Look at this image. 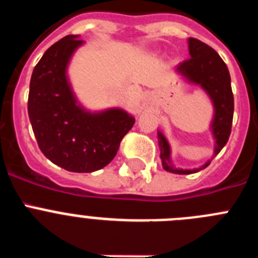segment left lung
<instances>
[{
    "mask_svg": "<svg viewBox=\"0 0 258 258\" xmlns=\"http://www.w3.org/2000/svg\"><path fill=\"white\" fill-rule=\"evenodd\" d=\"M188 52L190 58L183 60L177 66V71L183 75L191 83L202 86L212 98L214 104V120L212 124L216 149L214 156L220 154L223 146L229 141L231 133L232 116H234V95L231 90V79L229 70L225 61L222 60L218 52L212 49L209 45L204 44L198 38H188ZM159 146H160V157L163 160V168L168 172L177 174H190L199 172L211 164L207 161L199 169H175L169 165L170 149L165 137L159 133ZM213 156V157H214Z\"/></svg>",
    "mask_w": 258,
    "mask_h": 258,
    "instance_id": "left-lung-1",
    "label": "left lung"
}]
</instances>
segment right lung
I'll list each match as a JSON object with an SVG mask.
<instances>
[{
  "mask_svg": "<svg viewBox=\"0 0 258 258\" xmlns=\"http://www.w3.org/2000/svg\"><path fill=\"white\" fill-rule=\"evenodd\" d=\"M81 44L79 36L70 35L45 51L31 77L28 115L38 147L51 163L90 173L112 161L136 118L122 109L92 115L77 106L66 68Z\"/></svg>",
  "mask_w": 258,
  "mask_h": 258,
  "instance_id": "right-lung-1",
  "label": "right lung"
}]
</instances>
